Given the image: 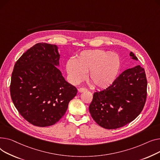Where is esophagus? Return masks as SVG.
<instances>
[{
	"mask_svg": "<svg viewBox=\"0 0 160 160\" xmlns=\"http://www.w3.org/2000/svg\"><path fill=\"white\" fill-rule=\"evenodd\" d=\"M78 91H79V92H83L87 91V89L85 88H78Z\"/></svg>",
	"mask_w": 160,
	"mask_h": 160,
	"instance_id": "esophagus-1",
	"label": "esophagus"
}]
</instances>
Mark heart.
<instances>
[{
    "label": "heart",
    "instance_id": "1",
    "mask_svg": "<svg viewBox=\"0 0 160 160\" xmlns=\"http://www.w3.org/2000/svg\"><path fill=\"white\" fill-rule=\"evenodd\" d=\"M120 67L121 61L117 53L89 50L81 52L74 60L69 59L66 64V70L70 81L75 84L85 78V72H88L87 79L91 85L103 89L114 82Z\"/></svg>",
    "mask_w": 160,
    "mask_h": 160
}]
</instances>
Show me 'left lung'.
<instances>
[{
    "label": "left lung",
    "mask_w": 160,
    "mask_h": 160,
    "mask_svg": "<svg viewBox=\"0 0 160 160\" xmlns=\"http://www.w3.org/2000/svg\"><path fill=\"white\" fill-rule=\"evenodd\" d=\"M130 56L138 61L132 52ZM147 87L144 68L138 65L125 70L110 87L93 93L89 106L91 116L104 128L126 125L142 112L147 99Z\"/></svg>",
    "instance_id": "8db88e82"
}]
</instances>
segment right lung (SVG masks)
I'll list each match as a JSON object with an SVG mask.
<instances>
[{"label": "right lung", "instance_id": "right-lung-1", "mask_svg": "<svg viewBox=\"0 0 160 160\" xmlns=\"http://www.w3.org/2000/svg\"><path fill=\"white\" fill-rule=\"evenodd\" d=\"M55 44L40 42L24 53L12 74L10 94L19 114L37 127L54 125L64 115L78 90L66 81Z\"/></svg>", "mask_w": 160, "mask_h": 160}]
</instances>
